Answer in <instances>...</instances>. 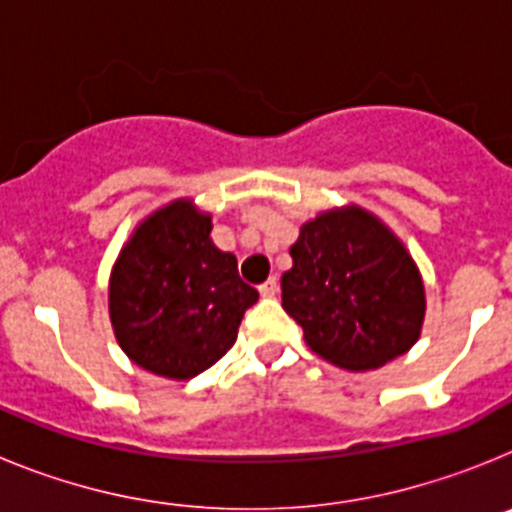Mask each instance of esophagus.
I'll return each instance as SVG.
<instances>
[{"instance_id": "34e87169", "label": "esophagus", "mask_w": 512, "mask_h": 512, "mask_svg": "<svg viewBox=\"0 0 512 512\" xmlns=\"http://www.w3.org/2000/svg\"><path fill=\"white\" fill-rule=\"evenodd\" d=\"M277 292H279V282L274 277L266 279V282L259 287V295L261 297H274V295H277Z\"/></svg>"}]
</instances>
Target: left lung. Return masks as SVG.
I'll return each instance as SVG.
<instances>
[{
    "mask_svg": "<svg viewBox=\"0 0 512 512\" xmlns=\"http://www.w3.org/2000/svg\"><path fill=\"white\" fill-rule=\"evenodd\" d=\"M282 277V307L305 343L330 364L366 372L418 341L425 292L418 266L390 230L361 207L302 225Z\"/></svg>",
    "mask_w": 512,
    "mask_h": 512,
    "instance_id": "left-lung-1",
    "label": "left lung"
}]
</instances>
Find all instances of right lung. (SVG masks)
Wrapping results in <instances>:
<instances>
[{
    "mask_svg": "<svg viewBox=\"0 0 512 512\" xmlns=\"http://www.w3.org/2000/svg\"><path fill=\"white\" fill-rule=\"evenodd\" d=\"M210 230V215L176 200L140 223L112 269L117 343L158 377L205 372L233 346L243 312L259 300Z\"/></svg>",
    "mask_w": 512,
    "mask_h": 512,
    "instance_id": "add662e5",
    "label": "right lung"
}]
</instances>
